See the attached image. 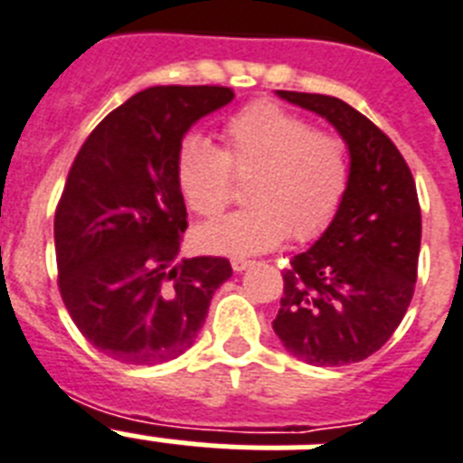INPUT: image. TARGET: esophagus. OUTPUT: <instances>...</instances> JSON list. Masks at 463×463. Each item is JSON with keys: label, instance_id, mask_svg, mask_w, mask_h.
I'll return each instance as SVG.
<instances>
[{"label": "esophagus", "instance_id": "obj_1", "mask_svg": "<svg viewBox=\"0 0 463 463\" xmlns=\"http://www.w3.org/2000/svg\"><path fill=\"white\" fill-rule=\"evenodd\" d=\"M231 266L235 273H242V270H247V268L251 266V261H247V259H232Z\"/></svg>", "mask_w": 463, "mask_h": 463}]
</instances>
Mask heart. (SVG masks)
Segmentation results:
<instances>
[{
    "label": "heart",
    "mask_w": 463,
    "mask_h": 463,
    "mask_svg": "<svg viewBox=\"0 0 463 463\" xmlns=\"http://www.w3.org/2000/svg\"><path fill=\"white\" fill-rule=\"evenodd\" d=\"M223 147L204 136H185L178 147L176 176L188 207L212 219L231 200L232 176H250L247 209L228 213L197 231L202 250L250 256L291 240L320 235L339 212L348 188L344 138L316 127L278 103L261 100L223 124Z\"/></svg>",
    "instance_id": "heart-1"
}]
</instances>
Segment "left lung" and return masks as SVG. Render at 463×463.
Listing matches in <instances>:
<instances>
[{"label": "left lung", "instance_id": "left-lung-1", "mask_svg": "<svg viewBox=\"0 0 463 463\" xmlns=\"http://www.w3.org/2000/svg\"><path fill=\"white\" fill-rule=\"evenodd\" d=\"M339 131L351 169L339 212L285 270L273 329L287 351L316 367L370 357L405 317L417 282L421 209L410 166L393 141L348 103L278 91Z\"/></svg>", "mask_w": 463, "mask_h": 463}]
</instances>
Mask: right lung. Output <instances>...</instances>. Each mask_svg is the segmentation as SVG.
Listing matches in <instances>:
<instances>
[{"instance_id":"add662e5","label":"right lung","mask_w":463,"mask_h":463,"mask_svg":"<svg viewBox=\"0 0 463 463\" xmlns=\"http://www.w3.org/2000/svg\"><path fill=\"white\" fill-rule=\"evenodd\" d=\"M228 87H150L112 110L80 147L53 221L58 287L84 339L112 360L157 364L195 344L228 259L176 263L184 193L176 159Z\"/></svg>"}]
</instances>
